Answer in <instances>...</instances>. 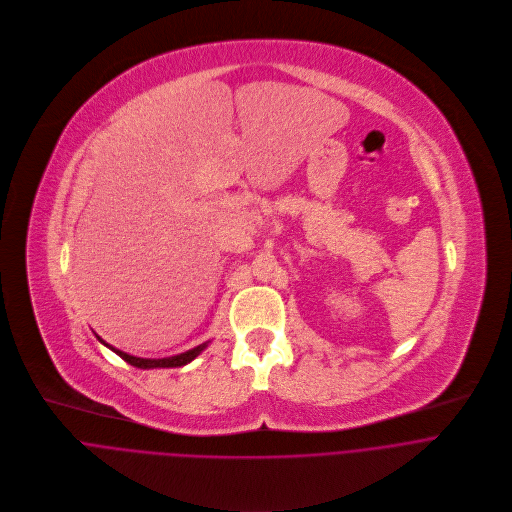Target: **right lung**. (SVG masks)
<instances>
[{"label":"right lung","mask_w":512,"mask_h":512,"mask_svg":"<svg viewBox=\"0 0 512 512\" xmlns=\"http://www.w3.org/2000/svg\"><path fill=\"white\" fill-rule=\"evenodd\" d=\"M98 337V335H96ZM98 342L100 344H104L108 350H112L116 356H120L124 362H128L130 366H134V368H140V370H154V368H183V366H187V364H191L201 352H205L207 350V346L211 344V342H205V344H201V346H197V348H193V350H187V352H183V354H177V356H168V358H136V356H130V354H126V352H122V350H116L114 346H110V344H106L102 337H98Z\"/></svg>","instance_id":"add662e5"}]
</instances>
